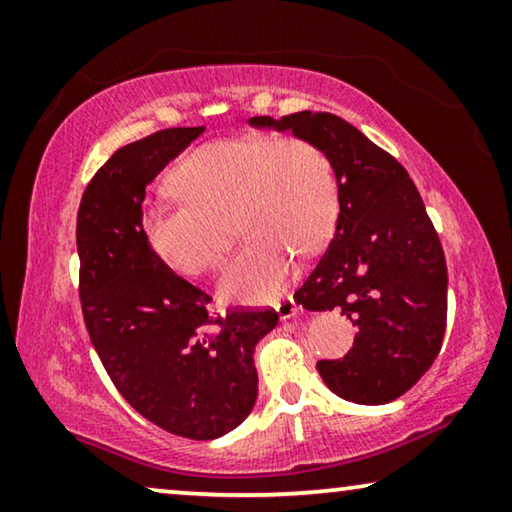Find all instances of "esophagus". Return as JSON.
Returning a JSON list of instances; mask_svg holds the SVG:
<instances>
[{
  "label": "esophagus",
  "mask_w": 512,
  "mask_h": 512,
  "mask_svg": "<svg viewBox=\"0 0 512 512\" xmlns=\"http://www.w3.org/2000/svg\"><path fill=\"white\" fill-rule=\"evenodd\" d=\"M275 309H277V314H280V318L282 320H287V318H293L300 311V307H298V302L293 300L291 296H284L280 302H277L275 305Z\"/></svg>",
  "instance_id": "esophagus-1"
}]
</instances>
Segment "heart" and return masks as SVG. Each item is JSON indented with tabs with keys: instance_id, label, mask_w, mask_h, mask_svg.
Returning a JSON list of instances; mask_svg holds the SVG:
<instances>
[{
	"instance_id": "b5f03b06",
	"label": "heart",
	"mask_w": 512,
	"mask_h": 512,
	"mask_svg": "<svg viewBox=\"0 0 512 512\" xmlns=\"http://www.w3.org/2000/svg\"><path fill=\"white\" fill-rule=\"evenodd\" d=\"M178 196L142 212L149 248L173 271L201 277L223 264L232 219L244 235L223 275V298L264 302L284 289L293 253L309 257L339 221L334 160L309 137L248 133L198 146L171 171Z\"/></svg>"
}]
</instances>
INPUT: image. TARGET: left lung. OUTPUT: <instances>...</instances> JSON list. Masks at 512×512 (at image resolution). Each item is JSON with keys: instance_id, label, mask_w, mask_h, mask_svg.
I'll return each instance as SVG.
<instances>
[{"instance_id": "1", "label": "left lung", "mask_w": 512, "mask_h": 512, "mask_svg": "<svg viewBox=\"0 0 512 512\" xmlns=\"http://www.w3.org/2000/svg\"><path fill=\"white\" fill-rule=\"evenodd\" d=\"M250 124L309 137L334 160L336 235L293 298L305 309H343L359 329L343 359L316 363L325 384L359 404L395 400L436 361L447 325V262L418 187L391 153L332 112Z\"/></svg>"}]
</instances>
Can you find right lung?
Returning <instances> with one entry per match:
<instances>
[{
    "mask_svg": "<svg viewBox=\"0 0 512 512\" xmlns=\"http://www.w3.org/2000/svg\"><path fill=\"white\" fill-rule=\"evenodd\" d=\"M205 131L164 128L121 146L85 187L76 216L79 296L90 341L121 397L160 429L219 438L253 411L257 341L273 307L210 314V296L146 244V185Z\"/></svg>",
    "mask_w": 512,
    "mask_h": 512,
    "instance_id": "add662e5",
    "label": "right lung"
}]
</instances>
